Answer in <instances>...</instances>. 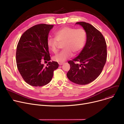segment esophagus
Masks as SVG:
<instances>
[{
  "label": "esophagus",
  "instance_id": "34e87169",
  "mask_svg": "<svg viewBox=\"0 0 124 124\" xmlns=\"http://www.w3.org/2000/svg\"><path fill=\"white\" fill-rule=\"evenodd\" d=\"M64 63V62H62V63H59V65H63Z\"/></svg>",
  "mask_w": 124,
  "mask_h": 124
}]
</instances>
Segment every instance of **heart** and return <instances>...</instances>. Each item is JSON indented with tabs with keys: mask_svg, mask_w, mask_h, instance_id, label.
<instances>
[{
	"mask_svg": "<svg viewBox=\"0 0 124 124\" xmlns=\"http://www.w3.org/2000/svg\"><path fill=\"white\" fill-rule=\"evenodd\" d=\"M55 38H50L47 41L49 49L56 53L58 51L59 43H64V50L55 55L53 59L59 62H64L72 57L73 53L75 55L80 52L86 42V34L82 29H75L70 27H64L57 31L55 34Z\"/></svg>",
	"mask_w": 124,
	"mask_h": 124,
	"instance_id": "heart-1",
	"label": "heart"
}]
</instances>
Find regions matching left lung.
Listing matches in <instances>:
<instances>
[{
    "label": "left lung",
    "instance_id": "left-lung-1",
    "mask_svg": "<svg viewBox=\"0 0 124 124\" xmlns=\"http://www.w3.org/2000/svg\"><path fill=\"white\" fill-rule=\"evenodd\" d=\"M86 34L85 46L77 57L68 62L70 68L68 78L73 83L85 85L94 81L101 73L107 60L106 40L101 32L93 25L85 22H77ZM75 62L80 63H75Z\"/></svg>",
    "mask_w": 124,
    "mask_h": 124
}]
</instances>
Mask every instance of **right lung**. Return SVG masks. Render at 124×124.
<instances>
[{
	"label": "right lung",
	"instance_id": "obj_1",
	"mask_svg": "<svg viewBox=\"0 0 124 124\" xmlns=\"http://www.w3.org/2000/svg\"><path fill=\"white\" fill-rule=\"evenodd\" d=\"M53 25L40 24L26 31L21 36L17 46V67L23 80L33 86L46 85L52 80L54 71L59 67L57 62H49L47 67L42 64L50 61L47 41Z\"/></svg>",
	"mask_w": 124,
	"mask_h": 124
}]
</instances>
